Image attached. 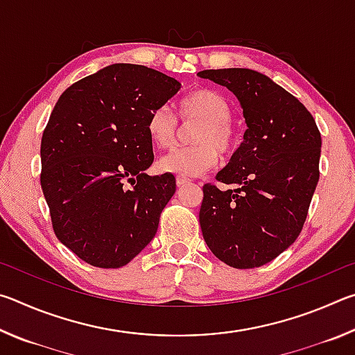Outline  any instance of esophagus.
Listing matches in <instances>:
<instances>
[{"mask_svg": "<svg viewBox=\"0 0 355 355\" xmlns=\"http://www.w3.org/2000/svg\"><path fill=\"white\" fill-rule=\"evenodd\" d=\"M177 184H178V186L191 184V180H189V178H186V177H178V178H177Z\"/></svg>", "mask_w": 355, "mask_h": 355, "instance_id": "1", "label": "esophagus"}]
</instances>
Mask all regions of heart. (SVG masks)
Returning <instances> with one entry per match:
<instances>
[{
    "mask_svg": "<svg viewBox=\"0 0 355 355\" xmlns=\"http://www.w3.org/2000/svg\"><path fill=\"white\" fill-rule=\"evenodd\" d=\"M177 116L197 120L194 146L173 150L159 161V169L180 177H199L220 161L222 152H230L236 144L232 110L227 100L211 89H199L178 101ZM147 135L156 147L172 148L177 142V119L167 107H158L148 116Z\"/></svg>",
    "mask_w": 355,
    "mask_h": 355,
    "instance_id": "heart-1",
    "label": "heart"
}]
</instances>
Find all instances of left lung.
Segmentation results:
<instances>
[{"label": "left lung", "instance_id": "left-lung-1", "mask_svg": "<svg viewBox=\"0 0 355 355\" xmlns=\"http://www.w3.org/2000/svg\"><path fill=\"white\" fill-rule=\"evenodd\" d=\"M235 94L248 123L244 141L216 180L203 184L202 235L220 261L263 266L296 241L320 180L321 133L300 101L249 69L199 71Z\"/></svg>", "mask_w": 355, "mask_h": 355}]
</instances>
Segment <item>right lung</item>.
Returning a JSON list of instances; mask_svg holds the SVG:
<instances>
[{
    "instance_id": "right-lung-1",
    "label": "right lung",
    "mask_w": 355,
    "mask_h": 355,
    "mask_svg": "<svg viewBox=\"0 0 355 355\" xmlns=\"http://www.w3.org/2000/svg\"><path fill=\"white\" fill-rule=\"evenodd\" d=\"M180 87L146 65L112 64L55 105L40 144L42 191L59 241L92 266H125L158 230L177 184L172 173H146L147 120Z\"/></svg>"
}]
</instances>
